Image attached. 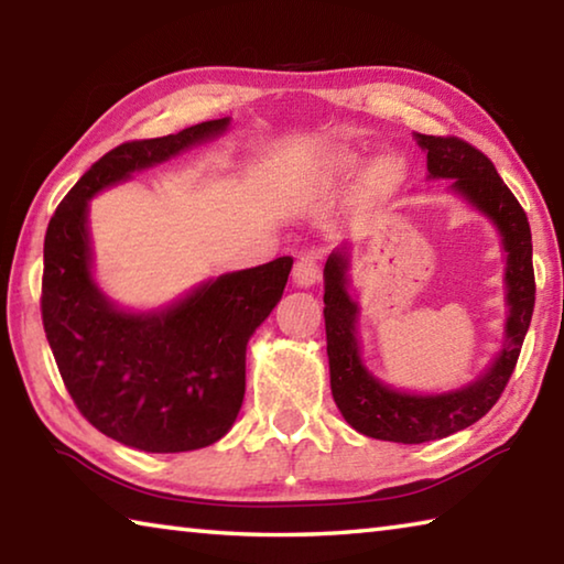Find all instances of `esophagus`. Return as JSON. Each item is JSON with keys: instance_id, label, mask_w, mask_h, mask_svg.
Instances as JSON below:
<instances>
[{"instance_id": "34e87169", "label": "esophagus", "mask_w": 564, "mask_h": 564, "mask_svg": "<svg viewBox=\"0 0 564 564\" xmlns=\"http://www.w3.org/2000/svg\"><path fill=\"white\" fill-rule=\"evenodd\" d=\"M321 279V256L318 253H303L293 265V281L301 289H308Z\"/></svg>"}]
</instances>
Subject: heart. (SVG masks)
Returning a JSON list of instances; mask_svg holds the SVG:
<instances>
[{"mask_svg":"<svg viewBox=\"0 0 564 564\" xmlns=\"http://www.w3.org/2000/svg\"><path fill=\"white\" fill-rule=\"evenodd\" d=\"M393 174H395L393 161H378V166H376V176H378V178L388 181V178H393Z\"/></svg>","mask_w":564,"mask_h":564,"instance_id":"heart-1","label":"heart"}]
</instances>
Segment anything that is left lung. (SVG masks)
I'll list each match as a JSON object with an SVG mask.
<instances>
[{"label": "left lung", "mask_w": 564, "mask_h": 564, "mask_svg": "<svg viewBox=\"0 0 564 564\" xmlns=\"http://www.w3.org/2000/svg\"><path fill=\"white\" fill-rule=\"evenodd\" d=\"M417 144L427 151V178H453L451 191L485 214L498 226L508 253V305L505 346L490 370L475 383L441 395L400 393L370 376L360 360L356 338L358 303L348 295V256L333 251L323 269L330 390L346 423L376 441L417 445L441 441L473 425L498 403L505 386L518 366L524 333L534 308L532 234L528 214L505 186L492 161L457 137H427L415 133Z\"/></svg>", "instance_id": "left-lung-1"}]
</instances>
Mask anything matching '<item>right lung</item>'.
I'll list each match as a JSON object with an SVG mask.
<instances>
[{
	"instance_id": "1",
	"label": "right lung",
	"mask_w": 564,
	"mask_h": 564,
	"mask_svg": "<svg viewBox=\"0 0 564 564\" xmlns=\"http://www.w3.org/2000/svg\"><path fill=\"white\" fill-rule=\"evenodd\" d=\"M226 127L202 121L111 149L56 206L44 236L42 323L56 368L79 413L137 451H198L228 433L246 393L248 338L281 301L293 259L218 275L164 311H119L91 279L89 198Z\"/></svg>"
}]
</instances>
